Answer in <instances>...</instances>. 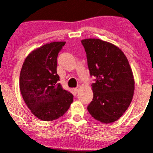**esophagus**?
I'll list each match as a JSON object with an SVG mask.
<instances>
[{
  "label": "esophagus",
  "mask_w": 153,
  "mask_h": 153,
  "mask_svg": "<svg viewBox=\"0 0 153 153\" xmlns=\"http://www.w3.org/2000/svg\"><path fill=\"white\" fill-rule=\"evenodd\" d=\"M79 89H80V87H75V88L74 89V91H75V92H78V91H79Z\"/></svg>",
  "instance_id": "34e87169"
}]
</instances>
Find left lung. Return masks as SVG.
<instances>
[{
  "label": "left lung",
  "mask_w": 153,
  "mask_h": 153,
  "mask_svg": "<svg viewBox=\"0 0 153 153\" xmlns=\"http://www.w3.org/2000/svg\"><path fill=\"white\" fill-rule=\"evenodd\" d=\"M81 42L89 73L96 78L87 110L101 123H114L127 111L133 98L134 79L129 62L123 51L110 42L95 38Z\"/></svg>",
  "instance_id": "1"
}]
</instances>
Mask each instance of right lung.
<instances>
[{"mask_svg": "<svg viewBox=\"0 0 153 153\" xmlns=\"http://www.w3.org/2000/svg\"><path fill=\"white\" fill-rule=\"evenodd\" d=\"M65 44L53 42L33 50L26 58L20 72L22 97L30 112L43 121L62 117L73 101L72 94L58 83L57 56Z\"/></svg>", "mask_w": 153, "mask_h": 153, "instance_id": "obj_1", "label": "right lung"}]
</instances>
